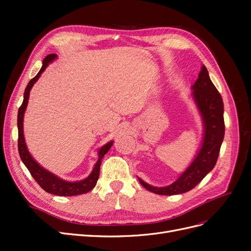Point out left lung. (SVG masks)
<instances>
[{"mask_svg":"<svg viewBox=\"0 0 251 251\" xmlns=\"http://www.w3.org/2000/svg\"><path fill=\"white\" fill-rule=\"evenodd\" d=\"M193 89V96L204 123V139L202 147L193 163L169 186L155 187L138 178L140 184L154 194L171 196L191 191L215 168L218 160L225 133L223 117L224 104L221 94L211 82L205 66L202 67L199 77L196 80Z\"/></svg>","mask_w":251,"mask_h":251,"instance_id":"8db88e82","label":"left lung"}]
</instances>
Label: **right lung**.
I'll list each match as a JSON object with an SVG mask.
<instances>
[{"mask_svg": "<svg viewBox=\"0 0 251 251\" xmlns=\"http://www.w3.org/2000/svg\"><path fill=\"white\" fill-rule=\"evenodd\" d=\"M55 57H56V54H49L44 58L43 66L41 68L40 72L28 82V85L25 89L24 100H23V103L20 107L19 113H18V130H19L18 149H19V154L23 163L26 165V168L28 169L30 174H31V176L34 178V180L37 182V183L40 184V186L44 189L45 192L52 195H56V196H76V195L86 194L90 191H92V188H94V186L97 183L98 177H100L101 160L103 156L107 154L108 151L111 149L113 141L108 142L105 146H103L100 150V151H98V160L94 166L92 173L90 174V176L78 182H68L56 177L55 175H53L47 170L42 168V166L31 157V155L29 154L26 143H25V139H24V134H23V119H24V113L28 104L30 90H31V88L33 87L34 82L39 79L44 70L46 69L48 64L51 63Z\"/></svg>", "mask_w": 251, "mask_h": 251, "instance_id": "obj_1", "label": "right lung"}]
</instances>
